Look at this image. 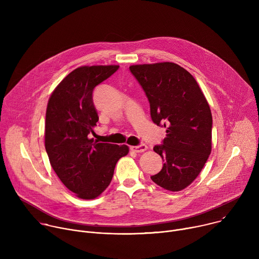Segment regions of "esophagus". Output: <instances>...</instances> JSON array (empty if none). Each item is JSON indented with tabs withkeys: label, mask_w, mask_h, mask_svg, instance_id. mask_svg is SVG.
I'll return each instance as SVG.
<instances>
[{
	"label": "esophagus",
	"mask_w": 259,
	"mask_h": 259,
	"mask_svg": "<svg viewBox=\"0 0 259 259\" xmlns=\"http://www.w3.org/2000/svg\"><path fill=\"white\" fill-rule=\"evenodd\" d=\"M132 152H135V153H142L144 151L147 150V145L145 144H140V145H134V146H131L130 147Z\"/></svg>",
	"instance_id": "1"
}]
</instances>
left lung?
Returning a JSON list of instances; mask_svg holds the SVG:
<instances>
[{
	"mask_svg": "<svg viewBox=\"0 0 259 259\" xmlns=\"http://www.w3.org/2000/svg\"><path fill=\"white\" fill-rule=\"evenodd\" d=\"M129 68L150 101L153 122L167 133L163 144L154 147L162 157L163 168L151 178L167 191L179 192L198 177L211 153L208 101L195 78L174 62Z\"/></svg>",
	"mask_w": 259,
	"mask_h": 259,
	"instance_id": "1",
	"label": "left lung"
}]
</instances>
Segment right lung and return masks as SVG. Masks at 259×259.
<instances>
[{
    "instance_id": "obj_1",
    "label": "right lung",
    "mask_w": 259,
    "mask_h": 259,
    "mask_svg": "<svg viewBox=\"0 0 259 259\" xmlns=\"http://www.w3.org/2000/svg\"><path fill=\"white\" fill-rule=\"evenodd\" d=\"M118 68L80 66L57 85L48 100L46 152L58 178L80 199L100 196L112 181L117 162L129 153L125 144L102 143L88 137L98 122L93 90Z\"/></svg>"
}]
</instances>
